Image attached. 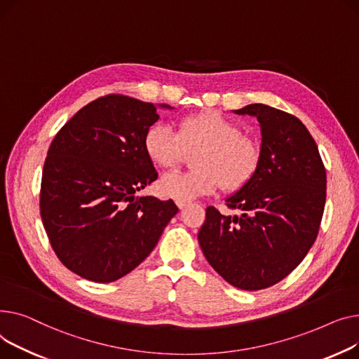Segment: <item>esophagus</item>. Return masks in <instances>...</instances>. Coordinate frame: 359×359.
<instances>
[{"label": "esophagus", "instance_id": "esophagus-1", "mask_svg": "<svg viewBox=\"0 0 359 359\" xmlns=\"http://www.w3.org/2000/svg\"><path fill=\"white\" fill-rule=\"evenodd\" d=\"M175 204H177V207H178V208H184V207L188 204V201H181V200H177V201H175Z\"/></svg>", "mask_w": 359, "mask_h": 359}]
</instances>
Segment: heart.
<instances>
[{
    "mask_svg": "<svg viewBox=\"0 0 359 359\" xmlns=\"http://www.w3.org/2000/svg\"><path fill=\"white\" fill-rule=\"evenodd\" d=\"M200 151L193 158L197 170L165 174L158 189L163 197L189 201L213 194L222 185L238 191L255 177L261 163V147L242 133L241 124L219 111H201L180 120L178 132L155 123L143 136V151L159 168H172L185 151Z\"/></svg>",
    "mask_w": 359,
    "mask_h": 359,
    "instance_id": "heart-1",
    "label": "heart"
}]
</instances>
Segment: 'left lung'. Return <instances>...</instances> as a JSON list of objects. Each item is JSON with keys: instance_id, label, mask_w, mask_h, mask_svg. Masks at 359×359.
<instances>
[{"instance_id": "1", "label": "left lung", "mask_w": 359, "mask_h": 359, "mask_svg": "<svg viewBox=\"0 0 359 359\" xmlns=\"http://www.w3.org/2000/svg\"><path fill=\"white\" fill-rule=\"evenodd\" d=\"M236 114L261 124V163L255 177L226 205L239 215L205 210L198 243L229 284L257 291L280 283L307 255L319 233L326 201V170L318 144L292 114L249 104Z\"/></svg>"}]
</instances>
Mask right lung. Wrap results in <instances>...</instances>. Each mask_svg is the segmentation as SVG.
I'll return each instance as SVG.
<instances>
[{"mask_svg":"<svg viewBox=\"0 0 359 359\" xmlns=\"http://www.w3.org/2000/svg\"><path fill=\"white\" fill-rule=\"evenodd\" d=\"M158 118L155 104L110 94L82 107L49 147L41 222L59 261L82 278L124 277L147 258L178 213L172 200L136 197L158 178L143 151V136Z\"/></svg>","mask_w":359,"mask_h":359,"instance_id":"obj_1","label":"right lung"}]
</instances>
